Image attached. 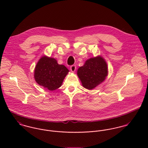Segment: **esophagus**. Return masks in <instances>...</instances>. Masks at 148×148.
Segmentation results:
<instances>
[{"label":"esophagus","mask_w":148,"mask_h":148,"mask_svg":"<svg viewBox=\"0 0 148 148\" xmlns=\"http://www.w3.org/2000/svg\"><path fill=\"white\" fill-rule=\"evenodd\" d=\"M76 66L75 65H73L70 66V69L72 72H74L76 71Z\"/></svg>","instance_id":"obj_1"}]
</instances>
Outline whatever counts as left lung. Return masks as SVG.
<instances>
[{
	"label": "left lung",
	"mask_w": 148,
	"mask_h": 148,
	"mask_svg": "<svg viewBox=\"0 0 148 148\" xmlns=\"http://www.w3.org/2000/svg\"><path fill=\"white\" fill-rule=\"evenodd\" d=\"M108 65L101 56L92 58L79 67L77 75L85 88L91 90L102 83L108 76Z\"/></svg>",
	"instance_id": "8db88e82"
}]
</instances>
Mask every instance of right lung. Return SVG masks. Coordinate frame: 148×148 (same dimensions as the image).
Here are the masks:
<instances>
[{
  "instance_id": "add662e5",
  "label": "right lung",
  "mask_w": 148,
  "mask_h": 148,
  "mask_svg": "<svg viewBox=\"0 0 148 148\" xmlns=\"http://www.w3.org/2000/svg\"><path fill=\"white\" fill-rule=\"evenodd\" d=\"M69 72L66 67L59 64L55 59L42 56L35 66L34 78L38 84L52 91L62 86Z\"/></svg>"
}]
</instances>
